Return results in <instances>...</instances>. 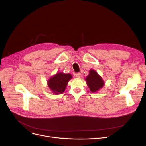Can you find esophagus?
Here are the masks:
<instances>
[{"instance_id":"1","label":"esophagus","mask_w":146,"mask_h":146,"mask_svg":"<svg viewBox=\"0 0 146 146\" xmlns=\"http://www.w3.org/2000/svg\"><path fill=\"white\" fill-rule=\"evenodd\" d=\"M74 75H75V76H76V77L77 78H79L80 77L81 74H80V73H75Z\"/></svg>"}]
</instances>
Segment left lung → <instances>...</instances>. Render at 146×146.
Here are the masks:
<instances>
[{
  "mask_svg": "<svg viewBox=\"0 0 146 146\" xmlns=\"http://www.w3.org/2000/svg\"><path fill=\"white\" fill-rule=\"evenodd\" d=\"M87 85L92 92H96L104 85V82L98 73L94 70H90L89 74L86 78Z\"/></svg>",
  "mask_w": 146,
  "mask_h": 146,
  "instance_id": "1",
  "label": "left lung"
}]
</instances>
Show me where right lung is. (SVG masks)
<instances>
[{
  "label": "right lung",
  "instance_id": "obj_1",
  "mask_svg": "<svg viewBox=\"0 0 146 146\" xmlns=\"http://www.w3.org/2000/svg\"><path fill=\"white\" fill-rule=\"evenodd\" d=\"M72 78V76L63 73H58L51 76L48 80V86L55 94H62L64 92L68 81Z\"/></svg>",
  "mask_w": 146,
  "mask_h": 146
}]
</instances>
